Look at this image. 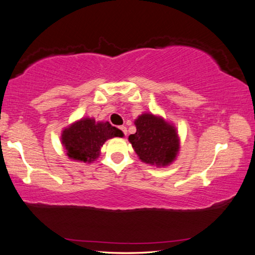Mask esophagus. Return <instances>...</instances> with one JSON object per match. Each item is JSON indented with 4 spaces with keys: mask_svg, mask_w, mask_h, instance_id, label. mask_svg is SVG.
Here are the masks:
<instances>
[{
    "mask_svg": "<svg viewBox=\"0 0 255 255\" xmlns=\"http://www.w3.org/2000/svg\"><path fill=\"white\" fill-rule=\"evenodd\" d=\"M119 129H120L121 131H123V134H124L125 136L127 135V129H126V127H124V126H123V127H119Z\"/></svg>",
    "mask_w": 255,
    "mask_h": 255,
    "instance_id": "obj_1",
    "label": "esophagus"
}]
</instances>
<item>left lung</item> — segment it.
<instances>
[{
  "label": "left lung",
  "instance_id": "1",
  "mask_svg": "<svg viewBox=\"0 0 255 255\" xmlns=\"http://www.w3.org/2000/svg\"><path fill=\"white\" fill-rule=\"evenodd\" d=\"M136 132L129 142L138 158L145 164L164 167L175 160L180 150L176 128L161 117L143 113L135 120Z\"/></svg>",
  "mask_w": 255,
  "mask_h": 255
}]
</instances>
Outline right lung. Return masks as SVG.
<instances>
[{
    "instance_id": "obj_1",
    "label": "right lung",
    "mask_w": 255,
    "mask_h": 255,
    "mask_svg": "<svg viewBox=\"0 0 255 255\" xmlns=\"http://www.w3.org/2000/svg\"><path fill=\"white\" fill-rule=\"evenodd\" d=\"M124 135L109 121L96 123L95 119L83 118L65 128L62 134V144L68 158L73 160L93 162L100 157L101 147L106 140Z\"/></svg>"
}]
</instances>
